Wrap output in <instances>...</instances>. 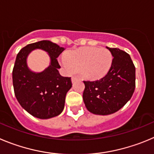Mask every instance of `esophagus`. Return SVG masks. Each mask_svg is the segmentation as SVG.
<instances>
[{
	"label": "esophagus",
	"instance_id": "34e87169",
	"mask_svg": "<svg viewBox=\"0 0 154 154\" xmlns=\"http://www.w3.org/2000/svg\"><path fill=\"white\" fill-rule=\"evenodd\" d=\"M77 77H76V76H72L71 77V80H72V82L74 83L76 81V80H77Z\"/></svg>",
	"mask_w": 154,
	"mask_h": 154
}]
</instances>
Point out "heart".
Here are the masks:
<instances>
[{
    "label": "heart",
    "instance_id": "b5f03b06",
    "mask_svg": "<svg viewBox=\"0 0 154 154\" xmlns=\"http://www.w3.org/2000/svg\"><path fill=\"white\" fill-rule=\"evenodd\" d=\"M112 60L111 53L106 48L86 47L69 52L62 64L69 71L80 70L86 79L97 80L107 74Z\"/></svg>",
    "mask_w": 154,
    "mask_h": 154
}]
</instances>
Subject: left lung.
<instances>
[{"label":"left lung","mask_w":154,"mask_h":154,"mask_svg":"<svg viewBox=\"0 0 154 154\" xmlns=\"http://www.w3.org/2000/svg\"><path fill=\"white\" fill-rule=\"evenodd\" d=\"M106 48L113 57L107 74L96 81H84L83 100L88 111L94 114L118 111L131 100L135 90V67L131 56L118 48Z\"/></svg>","instance_id":"left-lung-1"}]
</instances>
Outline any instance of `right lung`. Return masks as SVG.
Here are the masks:
<instances>
[{
	"instance_id": "add662e5",
	"label": "right lung",
	"mask_w": 154,
	"mask_h": 154,
	"mask_svg": "<svg viewBox=\"0 0 154 154\" xmlns=\"http://www.w3.org/2000/svg\"><path fill=\"white\" fill-rule=\"evenodd\" d=\"M36 49L46 51L51 59L49 66L39 73L32 72L26 63L28 55ZM64 50L50 41H41L28 44L17 55L12 73L15 97L20 106L37 118L57 117L64 108L66 94L72 87L71 79L60 75L57 60Z\"/></svg>"
}]
</instances>
